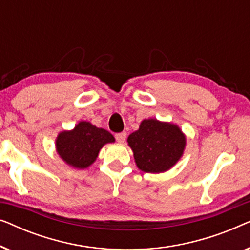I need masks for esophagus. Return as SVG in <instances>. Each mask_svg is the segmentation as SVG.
Listing matches in <instances>:
<instances>
[{"label":"esophagus","mask_w":250,"mask_h":250,"mask_svg":"<svg viewBox=\"0 0 250 250\" xmlns=\"http://www.w3.org/2000/svg\"><path fill=\"white\" fill-rule=\"evenodd\" d=\"M115 138H116V140H117L119 143H124L125 140H126V133L125 132L118 133V134L115 135Z\"/></svg>","instance_id":"esophagus-1"}]
</instances>
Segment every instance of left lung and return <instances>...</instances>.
Returning a JSON list of instances; mask_svg holds the SVG:
<instances>
[{"mask_svg": "<svg viewBox=\"0 0 250 250\" xmlns=\"http://www.w3.org/2000/svg\"><path fill=\"white\" fill-rule=\"evenodd\" d=\"M127 143L139 169L159 174L169 170L181 159L187 136L176 124L148 118L129 134Z\"/></svg>", "mask_w": 250, "mask_h": 250, "instance_id": "left-lung-1", "label": "left lung"}]
</instances>
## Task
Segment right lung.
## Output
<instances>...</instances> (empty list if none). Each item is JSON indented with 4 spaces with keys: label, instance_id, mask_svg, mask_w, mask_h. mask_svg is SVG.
Here are the masks:
<instances>
[{
    "label": "right lung",
    "instance_id": "obj_1",
    "mask_svg": "<svg viewBox=\"0 0 250 250\" xmlns=\"http://www.w3.org/2000/svg\"><path fill=\"white\" fill-rule=\"evenodd\" d=\"M111 133L81 121L70 131H62L56 139V150L61 159L68 166L76 169L90 167L97 160L102 146L114 143Z\"/></svg>",
    "mask_w": 250,
    "mask_h": 250
}]
</instances>
